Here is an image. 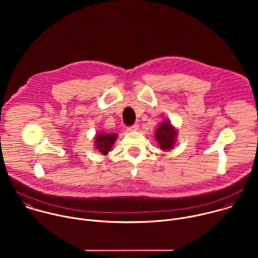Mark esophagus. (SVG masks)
I'll return each mask as SVG.
<instances>
[{"label":"esophagus","instance_id":"esophagus-1","mask_svg":"<svg viewBox=\"0 0 258 258\" xmlns=\"http://www.w3.org/2000/svg\"><path fill=\"white\" fill-rule=\"evenodd\" d=\"M137 130H139V124H138V123H135V124H133L132 126L127 127V131H128V132H134V131H137Z\"/></svg>","mask_w":258,"mask_h":258}]
</instances>
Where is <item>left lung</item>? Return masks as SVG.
<instances>
[{
  "label": "left lung",
  "instance_id": "8db88e82",
  "mask_svg": "<svg viewBox=\"0 0 258 258\" xmlns=\"http://www.w3.org/2000/svg\"><path fill=\"white\" fill-rule=\"evenodd\" d=\"M176 136V128L168 120L162 121L155 132V139L161 150H171L177 138Z\"/></svg>",
  "mask_w": 258,
  "mask_h": 258
}]
</instances>
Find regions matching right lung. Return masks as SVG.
<instances>
[{
  "mask_svg": "<svg viewBox=\"0 0 258 258\" xmlns=\"http://www.w3.org/2000/svg\"><path fill=\"white\" fill-rule=\"evenodd\" d=\"M117 139L116 134H106V133H99L96 135L95 138V148L101 152V154H108V152L112 149V146Z\"/></svg>",
  "mask_w": 258,
  "mask_h": 258,
  "instance_id": "add662e5",
  "label": "right lung"
}]
</instances>
